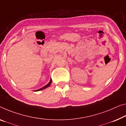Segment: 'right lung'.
<instances>
[{
  "label": "right lung",
  "instance_id": "obj_1",
  "mask_svg": "<svg viewBox=\"0 0 126 126\" xmlns=\"http://www.w3.org/2000/svg\"><path fill=\"white\" fill-rule=\"evenodd\" d=\"M51 83H52V79H51V80H50V81H49V83H48L47 85H46L45 86L41 88H40V89H38V90H35L34 91L36 92V91H41V90H44V89H45V88H46L48 87H49V86H50V85H51Z\"/></svg>",
  "mask_w": 126,
  "mask_h": 126
}]
</instances>
